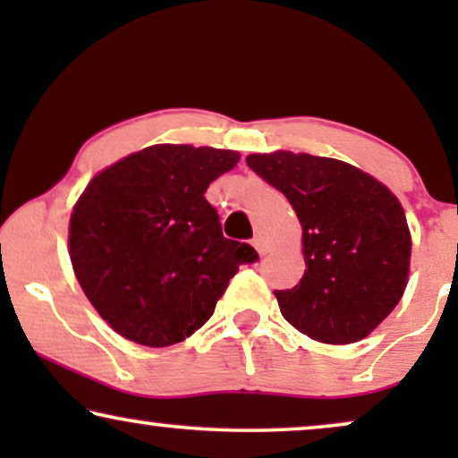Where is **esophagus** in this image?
Wrapping results in <instances>:
<instances>
[{"label":"esophagus","mask_w":458,"mask_h":458,"mask_svg":"<svg viewBox=\"0 0 458 458\" xmlns=\"http://www.w3.org/2000/svg\"><path fill=\"white\" fill-rule=\"evenodd\" d=\"M252 246L256 248V252H259L260 256H265L267 254V246H265V240H262L260 235H256L254 240H252Z\"/></svg>","instance_id":"esophagus-1"}]
</instances>
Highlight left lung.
Masks as SVG:
<instances>
[{
  "label": "left lung",
  "instance_id": "8db88e82",
  "mask_svg": "<svg viewBox=\"0 0 458 458\" xmlns=\"http://www.w3.org/2000/svg\"><path fill=\"white\" fill-rule=\"evenodd\" d=\"M246 162L302 225L306 271L292 290H275L281 315L317 342L362 340L400 302L409 277L411 233L396 196L334 158L281 149Z\"/></svg>",
  "mask_w": 458,
  "mask_h": 458
}]
</instances>
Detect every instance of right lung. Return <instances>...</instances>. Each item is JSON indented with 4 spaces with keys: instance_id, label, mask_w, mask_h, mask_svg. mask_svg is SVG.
Returning <instances> with one entry per match:
<instances>
[{
    "instance_id": "obj_1",
    "label": "right lung",
    "mask_w": 458,
    "mask_h": 458,
    "mask_svg": "<svg viewBox=\"0 0 458 458\" xmlns=\"http://www.w3.org/2000/svg\"><path fill=\"white\" fill-rule=\"evenodd\" d=\"M233 149L149 146L106 168L71 216V260L85 296L127 340L173 346L202 327L240 265L259 260L227 240L208 185Z\"/></svg>"
}]
</instances>
